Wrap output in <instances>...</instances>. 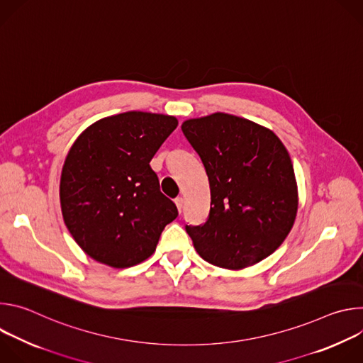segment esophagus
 <instances>
[{"mask_svg":"<svg viewBox=\"0 0 363 363\" xmlns=\"http://www.w3.org/2000/svg\"><path fill=\"white\" fill-rule=\"evenodd\" d=\"M175 203H177V208H178V211L181 213V211H182V208H184V198H182V196L175 198Z\"/></svg>","mask_w":363,"mask_h":363,"instance_id":"obj_1","label":"esophagus"}]
</instances>
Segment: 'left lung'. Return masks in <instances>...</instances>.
I'll return each instance as SVG.
<instances>
[{"instance_id":"obj_1","label":"left lung","mask_w":363,"mask_h":363,"mask_svg":"<svg viewBox=\"0 0 363 363\" xmlns=\"http://www.w3.org/2000/svg\"><path fill=\"white\" fill-rule=\"evenodd\" d=\"M199 155L211 189L210 216L185 225L198 254L240 270L274 252L293 228L297 184L290 155L270 129L228 113L181 126Z\"/></svg>"}]
</instances>
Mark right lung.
<instances>
[{
  "label": "right lung",
  "instance_id": "add662e5",
  "mask_svg": "<svg viewBox=\"0 0 363 363\" xmlns=\"http://www.w3.org/2000/svg\"><path fill=\"white\" fill-rule=\"evenodd\" d=\"M177 126L174 116L126 112L94 122L70 147L60 178L62 214L93 260L115 269L142 263L178 217L149 165Z\"/></svg>",
  "mask_w": 363,
  "mask_h": 363
}]
</instances>
